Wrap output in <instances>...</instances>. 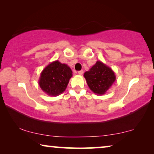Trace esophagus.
<instances>
[{"label": "esophagus", "instance_id": "esophagus-1", "mask_svg": "<svg viewBox=\"0 0 154 154\" xmlns=\"http://www.w3.org/2000/svg\"><path fill=\"white\" fill-rule=\"evenodd\" d=\"M78 73H79V75H83V71H78Z\"/></svg>", "mask_w": 154, "mask_h": 154}]
</instances>
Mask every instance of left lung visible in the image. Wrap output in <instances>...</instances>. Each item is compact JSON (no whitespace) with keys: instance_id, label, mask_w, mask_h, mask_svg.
Here are the masks:
<instances>
[{"instance_id":"8db88e82","label":"left lung","mask_w":154,"mask_h":154,"mask_svg":"<svg viewBox=\"0 0 154 154\" xmlns=\"http://www.w3.org/2000/svg\"><path fill=\"white\" fill-rule=\"evenodd\" d=\"M83 75L90 89L100 95L106 93L116 79L112 69L100 60L97 61Z\"/></svg>"}]
</instances>
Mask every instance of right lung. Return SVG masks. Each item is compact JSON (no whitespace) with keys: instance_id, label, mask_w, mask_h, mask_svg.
<instances>
[{"instance_id":"1","label":"right lung","mask_w":154,"mask_h":154,"mask_svg":"<svg viewBox=\"0 0 154 154\" xmlns=\"http://www.w3.org/2000/svg\"><path fill=\"white\" fill-rule=\"evenodd\" d=\"M72 73L67 64L54 61L42 71L38 80L40 88L48 95L57 96L65 91Z\"/></svg>"}]
</instances>
